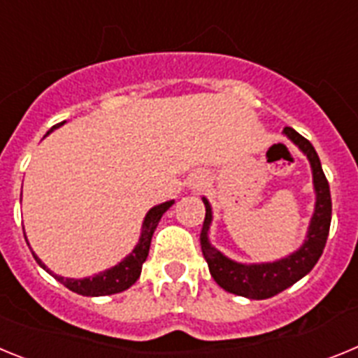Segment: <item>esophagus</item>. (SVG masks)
I'll use <instances>...</instances> for the list:
<instances>
[{
    "instance_id": "34e87169",
    "label": "esophagus",
    "mask_w": 358,
    "mask_h": 358,
    "mask_svg": "<svg viewBox=\"0 0 358 358\" xmlns=\"http://www.w3.org/2000/svg\"><path fill=\"white\" fill-rule=\"evenodd\" d=\"M208 185V177L204 172H195L189 176L188 179V188L194 189V192H199V189H202L204 186Z\"/></svg>"
}]
</instances>
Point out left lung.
Wrapping results in <instances>:
<instances>
[{
	"label": "left lung",
	"instance_id": "8db88e82",
	"mask_svg": "<svg viewBox=\"0 0 358 358\" xmlns=\"http://www.w3.org/2000/svg\"><path fill=\"white\" fill-rule=\"evenodd\" d=\"M283 134L308 159L315 192L314 215L310 218L305 242L296 251L276 262H262V264H242V262L231 260L224 252H220L217 248L211 245L210 226L213 222V210H211L210 201L206 197H202V202L206 206V217H204V224H202L201 231V249L208 262L211 276L224 290L236 294V296L248 297V299L273 297L289 289L290 285H294L303 276H306L321 258L322 249L327 245L328 231H330V186H328L327 177L322 172L317 152H315V148L312 147L308 140H305L292 127L283 129Z\"/></svg>",
	"mask_w": 358,
	"mask_h": 358
}]
</instances>
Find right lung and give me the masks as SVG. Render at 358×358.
I'll return each instance as SVG.
<instances>
[{
  "mask_svg": "<svg viewBox=\"0 0 358 358\" xmlns=\"http://www.w3.org/2000/svg\"><path fill=\"white\" fill-rule=\"evenodd\" d=\"M66 122L62 123H57L46 132V136L50 132H53L55 129H59L61 125H64ZM176 201H166V202H161L157 206L150 208L147 211L143 218V224H141V233H140V238H138V243L134 245L131 252H129L122 262L115 265V267L106 268L102 273L94 274V276L90 278H82V280H75V278H64V276H59V274L52 273L46 265L43 264L39 256L36 252L31 251L34 258H36L37 264L46 271L48 274H52L57 281H61L62 285L66 289L73 290V292L80 294V296H91V297H96V296H110V294H118L123 292V290H127L129 287H132L138 281L141 274V267H143L145 260H147L148 256V249H150V240L152 235H154V231H156L157 224H159L161 217L170 206H172ZM27 238V235H24ZM30 245V243H28Z\"/></svg>",
  "mask_w": 358,
  "mask_h": 358,
  "instance_id": "add662e5",
  "label": "right lung"
}]
</instances>
